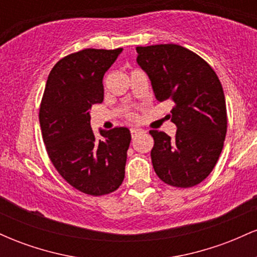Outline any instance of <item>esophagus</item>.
<instances>
[{
  "label": "esophagus",
  "instance_id": "esophagus-1",
  "mask_svg": "<svg viewBox=\"0 0 257 257\" xmlns=\"http://www.w3.org/2000/svg\"><path fill=\"white\" fill-rule=\"evenodd\" d=\"M144 133H145V131H144V129H140V128H133V129H131L132 138H137V137H139V135L144 134Z\"/></svg>",
  "mask_w": 257,
  "mask_h": 257
}]
</instances>
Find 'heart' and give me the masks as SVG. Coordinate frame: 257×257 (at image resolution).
<instances>
[{"label": "heart", "mask_w": 257, "mask_h": 257, "mask_svg": "<svg viewBox=\"0 0 257 257\" xmlns=\"http://www.w3.org/2000/svg\"><path fill=\"white\" fill-rule=\"evenodd\" d=\"M125 117L128 118L129 120H137L138 119V114L135 113L134 111H128L125 112Z\"/></svg>", "instance_id": "obj_1"}]
</instances>
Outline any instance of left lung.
Instances as JSON below:
<instances>
[{
    "label": "left lung",
    "mask_w": 257,
    "mask_h": 257,
    "mask_svg": "<svg viewBox=\"0 0 257 257\" xmlns=\"http://www.w3.org/2000/svg\"><path fill=\"white\" fill-rule=\"evenodd\" d=\"M137 61L151 79L158 101L172 100L174 138L150 131L152 166L173 187L200 184L214 169L227 133L222 85L203 58L178 44L137 47Z\"/></svg>",
    "instance_id": "left-lung-1"
}]
</instances>
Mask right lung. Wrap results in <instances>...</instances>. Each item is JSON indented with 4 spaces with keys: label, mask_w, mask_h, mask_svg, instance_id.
<instances>
[{
    "label": "right lung",
    "mask_w": 257,
    "mask_h": 257,
    "mask_svg": "<svg viewBox=\"0 0 257 257\" xmlns=\"http://www.w3.org/2000/svg\"><path fill=\"white\" fill-rule=\"evenodd\" d=\"M122 48L94 49L66 55L49 73L40 105V124L47 153L67 184L89 196L114 192L122 185L131 133L124 126L90 128L91 106L104 100L105 72Z\"/></svg>",
    "instance_id": "obj_1"
}]
</instances>
